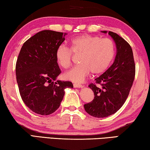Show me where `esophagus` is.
Listing matches in <instances>:
<instances>
[{
    "instance_id": "1",
    "label": "esophagus",
    "mask_w": 150,
    "mask_h": 150,
    "mask_svg": "<svg viewBox=\"0 0 150 150\" xmlns=\"http://www.w3.org/2000/svg\"><path fill=\"white\" fill-rule=\"evenodd\" d=\"M73 86H74V88H78L83 87V86L80 84V83H74Z\"/></svg>"
}]
</instances>
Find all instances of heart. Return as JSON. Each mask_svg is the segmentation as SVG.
<instances>
[{
	"label": "heart",
	"mask_w": 150,
	"mask_h": 150,
	"mask_svg": "<svg viewBox=\"0 0 150 150\" xmlns=\"http://www.w3.org/2000/svg\"><path fill=\"white\" fill-rule=\"evenodd\" d=\"M70 49L60 45L55 51V59L60 67L67 69L70 66L72 52L80 53V64L64 73V77L74 82H83L92 72L99 74L104 72L111 64L115 51V43L109 38L82 35L71 39Z\"/></svg>",
	"instance_id": "b5f03b06"
}]
</instances>
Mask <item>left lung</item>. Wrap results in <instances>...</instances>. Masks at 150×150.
Wrapping results in <instances>:
<instances>
[{"label":"left lung","instance_id":"obj_1","mask_svg":"<svg viewBox=\"0 0 150 150\" xmlns=\"http://www.w3.org/2000/svg\"><path fill=\"white\" fill-rule=\"evenodd\" d=\"M101 32L107 33V31ZM108 33L116 44L115 61L96 78L95 83L88 86L95 96L93 101L84 105L85 111L98 118L109 117L121 108L129 95L135 76V63L130 45L118 34L112 31Z\"/></svg>","mask_w":150,"mask_h":150}]
</instances>
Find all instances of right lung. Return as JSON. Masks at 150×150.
Masks as SVG:
<instances>
[{
    "label": "right lung",
    "instance_id": "1",
    "mask_svg": "<svg viewBox=\"0 0 150 150\" xmlns=\"http://www.w3.org/2000/svg\"><path fill=\"white\" fill-rule=\"evenodd\" d=\"M67 33L43 30L28 39L21 48L16 74L23 101L37 114L49 115L60 107L64 90L72 82L57 80L60 71L55 59L57 47Z\"/></svg>",
    "mask_w": 150,
    "mask_h": 150
}]
</instances>
